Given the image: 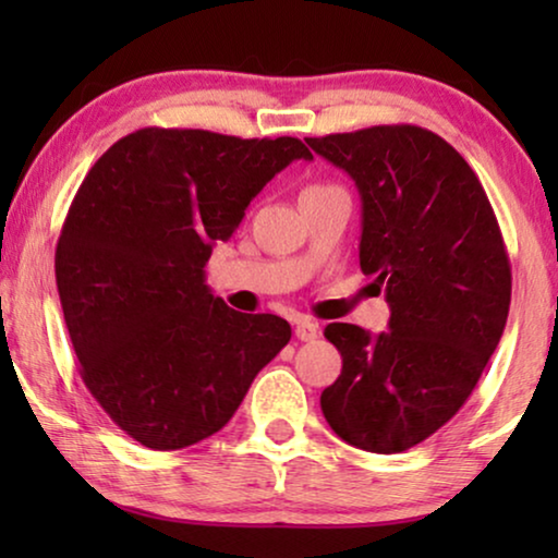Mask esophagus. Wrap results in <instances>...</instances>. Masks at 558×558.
Masks as SVG:
<instances>
[{"label":"esophagus","instance_id":"esophagus-1","mask_svg":"<svg viewBox=\"0 0 558 558\" xmlns=\"http://www.w3.org/2000/svg\"><path fill=\"white\" fill-rule=\"evenodd\" d=\"M294 332L302 342H312L319 335V327H317V323H312V319H300L294 327Z\"/></svg>","mask_w":558,"mask_h":558}]
</instances>
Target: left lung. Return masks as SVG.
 <instances>
[{"label":"left lung","instance_id":"left-lung-1","mask_svg":"<svg viewBox=\"0 0 558 558\" xmlns=\"http://www.w3.org/2000/svg\"><path fill=\"white\" fill-rule=\"evenodd\" d=\"M307 144L355 180L361 269L386 287L388 330L325 327L342 373L319 396L348 445L396 454L441 429L475 391L510 307V262L477 174L439 134L380 124Z\"/></svg>","mask_w":558,"mask_h":558}]
</instances>
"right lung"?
<instances>
[{"mask_svg": "<svg viewBox=\"0 0 558 558\" xmlns=\"http://www.w3.org/2000/svg\"><path fill=\"white\" fill-rule=\"evenodd\" d=\"M294 159H312L294 136L147 126L81 182L56 248L60 304L83 384L140 445L167 452L223 429L292 338L287 319L213 296L203 269Z\"/></svg>", "mask_w": 558, "mask_h": 558, "instance_id": "1", "label": "right lung"}]
</instances>
